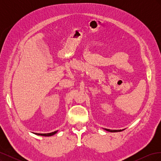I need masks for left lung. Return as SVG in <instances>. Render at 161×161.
Segmentation results:
<instances>
[{"mask_svg":"<svg viewBox=\"0 0 161 161\" xmlns=\"http://www.w3.org/2000/svg\"><path fill=\"white\" fill-rule=\"evenodd\" d=\"M105 130L108 131H110V132H118V131H121L124 130H109V129H106V128H103Z\"/></svg>","mask_w":161,"mask_h":161,"instance_id":"1","label":"left lung"}]
</instances>
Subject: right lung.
Returning <instances> with one entry per match:
<instances>
[{"instance_id":"1","label":"right lung","mask_w":161,"mask_h":161,"mask_svg":"<svg viewBox=\"0 0 161 161\" xmlns=\"http://www.w3.org/2000/svg\"><path fill=\"white\" fill-rule=\"evenodd\" d=\"M57 132H58V130L55 131H53V132H51V133H47V134H37V133H36V134L39 135V136H51L54 135Z\"/></svg>"}]
</instances>
